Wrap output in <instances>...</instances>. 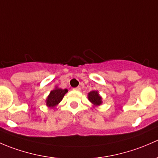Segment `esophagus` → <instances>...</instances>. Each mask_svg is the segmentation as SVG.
I'll return each mask as SVG.
<instances>
[{"label": "esophagus", "mask_w": 158, "mask_h": 158, "mask_svg": "<svg viewBox=\"0 0 158 158\" xmlns=\"http://www.w3.org/2000/svg\"><path fill=\"white\" fill-rule=\"evenodd\" d=\"M80 89H81L80 87L78 86V87H76V88L73 89V90H75V91H80Z\"/></svg>", "instance_id": "1"}]
</instances>
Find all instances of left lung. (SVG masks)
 <instances>
[{
    "label": "left lung",
    "mask_w": 158,
    "mask_h": 158,
    "mask_svg": "<svg viewBox=\"0 0 158 158\" xmlns=\"http://www.w3.org/2000/svg\"><path fill=\"white\" fill-rule=\"evenodd\" d=\"M88 99L92 103L93 108L99 106L102 104V98L99 95L98 91H91L88 93Z\"/></svg>",
    "instance_id": "8db88e82"
}]
</instances>
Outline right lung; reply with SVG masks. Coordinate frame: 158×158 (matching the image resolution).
Here are the masks:
<instances>
[{
  "label": "right lung",
  "instance_id": "right-lung-1",
  "mask_svg": "<svg viewBox=\"0 0 158 158\" xmlns=\"http://www.w3.org/2000/svg\"><path fill=\"white\" fill-rule=\"evenodd\" d=\"M67 92L68 89H63L59 88L58 86H56L53 90L49 92V95L46 99V105L47 107L54 109L63 100V97Z\"/></svg>",
  "mask_w": 158,
  "mask_h": 158
}]
</instances>
